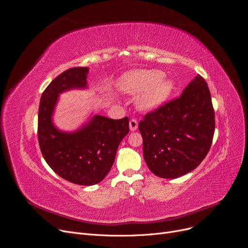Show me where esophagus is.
I'll return each mask as SVG.
<instances>
[{
    "instance_id": "obj_1",
    "label": "esophagus",
    "mask_w": 248,
    "mask_h": 248,
    "mask_svg": "<svg viewBox=\"0 0 248 248\" xmlns=\"http://www.w3.org/2000/svg\"><path fill=\"white\" fill-rule=\"evenodd\" d=\"M137 127H138L137 121L134 120V119L130 120L129 121V129H130V131H135L137 129Z\"/></svg>"
}]
</instances>
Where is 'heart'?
Here are the masks:
<instances>
[{
    "label": "heart",
    "instance_id": "1",
    "mask_svg": "<svg viewBox=\"0 0 248 248\" xmlns=\"http://www.w3.org/2000/svg\"><path fill=\"white\" fill-rule=\"evenodd\" d=\"M119 87L129 94L141 92L136 99L140 111L152 112L157 110L170 98L175 81L165 77L159 69H132L124 73L118 80Z\"/></svg>",
    "mask_w": 248,
    "mask_h": 248
}]
</instances>
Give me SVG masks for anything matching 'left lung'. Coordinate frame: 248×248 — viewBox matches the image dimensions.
<instances>
[{"label":"left lung","mask_w":248,"mask_h":248,"mask_svg":"<svg viewBox=\"0 0 248 248\" xmlns=\"http://www.w3.org/2000/svg\"><path fill=\"white\" fill-rule=\"evenodd\" d=\"M143 156L159 178L176 179L193 170L213 140L215 114L203 78L196 76L181 97L147 114L138 125Z\"/></svg>","instance_id":"left-lung-1"}]
</instances>
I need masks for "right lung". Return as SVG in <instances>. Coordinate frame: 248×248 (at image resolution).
<instances>
[{"instance_id":"1","label":"right lung","mask_w":248,"mask_h":248,"mask_svg":"<svg viewBox=\"0 0 248 248\" xmlns=\"http://www.w3.org/2000/svg\"><path fill=\"white\" fill-rule=\"evenodd\" d=\"M88 73L89 67H74L57 77L43 92L38 113V140L45 161L61 178L79 186L104 180L129 131L127 117L113 120L100 115H90L73 131L56 126L53 117L60 95L87 89Z\"/></svg>"}]
</instances>
